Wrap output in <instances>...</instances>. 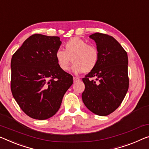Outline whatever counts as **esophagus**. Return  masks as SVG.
Wrapping results in <instances>:
<instances>
[{
    "label": "esophagus",
    "mask_w": 149,
    "mask_h": 149,
    "mask_svg": "<svg viewBox=\"0 0 149 149\" xmlns=\"http://www.w3.org/2000/svg\"><path fill=\"white\" fill-rule=\"evenodd\" d=\"M80 81V78L78 77H74V81Z\"/></svg>",
    "instance_id": "obj_1"
}]
</instances>
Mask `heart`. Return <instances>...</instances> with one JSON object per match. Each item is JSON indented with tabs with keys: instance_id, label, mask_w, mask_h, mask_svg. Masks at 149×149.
Here are the masks:
<instances>
[{
	"instance_id": "obj_1",
	"label": "heart",
	"mask_w": 149,
	"mask_h": 149,
	"mask_svg": "<svg viewBox=\"0 0 149 149\" xmlns=\"http://www.w3.org/2000/svg\"><path fill=\"white\" fill-rule=\"evenodd\" d=\"M99 57V51L96 46L77 37L70 39L65 44V51L59 49L55 53L59 68L67 72L72 61V71L75 74L92 72L96 68Z\"/></svg>"
}]
</instances>
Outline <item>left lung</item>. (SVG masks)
Masks as SVG:
<instances>
[{
    "mask_svg": "<svg viewBox=\"0 0 149 149\" xmlns=\"http://www.w3.org/2000/svg\"><path fill=\"white\" fill-rule=\"evenodd\" d=\"M90 37L96 42L100 57L96 68L82 79V100L95 114L107 116L119 107L128 92V55L112 36L96 33ZM93 77L95 81L90 79Z\"/></svg>",
    "mask_w": 149,
    "mask_h": 149,
    "instance_id": "left-lung-1",
    "label": "left lung"
}]
</instances>
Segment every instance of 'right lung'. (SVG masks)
<instances>
[{
  "instance_id": "right-lung-1",
  "label": "right lung",
  "mask_w": 149,
  "mask_h": 149,
  "mask_svg": "<svg viewBox=\"0 0 149 149\" xmlns=\"http://www.w3.org/2000/svg\"><path fill=\"white\" fill-rule=\"evenodd\" d=\"M61 44L59 37L33 35L11 59V92L32 118L45 120L56 114L73 84L72 75L62 71L55 58Z\"/></svg>"
}]
</instances>
